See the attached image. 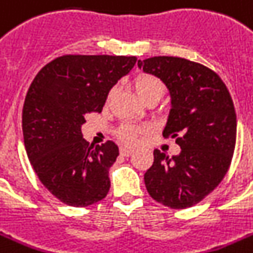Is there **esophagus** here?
I'll return each mask as SVG.
<instances>
[{"instance_id": "34e87169", "label": "esophagus", "mask_w": 253, "mask_h": 253, "mask_svg": "<svg viewBox=\"0 0 253 253\" xmlns=\"http://www.w3.org/2000/svg\"><path fill=\"white\" fill-rule=\"evenodd\" d=\"M120 152H121V154H122V156L130 157L131 154H132L133 150H132V149H128V148H121Z\"/></svg>"}]
</instances>
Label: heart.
<instances>
[{
  "label": "heart",
  "mask_w": 253,
  "mask_h": 253,
  "mask_svg": "<svg viewBox=\"0 0 253 253\" xmlns=\"http://www.w3.org/2000/svg\"><path fill=\"white\" fill-rule=\"evenodd\" d=\"M135 91H136L137 96L143 103L150 100V99H161L165 92V87H163L162 82L154 76L150 74H141L135 80ZM110 97V94H109ZM137 130L132 126H125L121 130V136L126 143L131 144L135 140V135H136Z\"/></svg>",
  "instance_id": "b5f03b06"
}]
</instances>
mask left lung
<instances>
[{"instance_id":"8db88e82","label":"left lung","mask_w":253,"mask_h":253,"mask_svg":"<svg viewBox=\"0 0 253 253\" xmlns=\"http://www.w3.org/2000/svg\"><path fill=\"white\" fill-rule=\"evenodd\" d=\"M144 73L166 84L171 109L163 136L181 148L169 157L158 149L144 175L148 193L169 209L201 202L224 179L237 137L234 104L222 80L205 65L173 56L137 61Z\"/></svg>"}]
</instances>
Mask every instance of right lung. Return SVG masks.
Segmentation results:
<instances>
[{"instance_id": "1", "label": "right lung", "mask_w": 253, "mask_h": 253, "mask_svg": "<svg viewBox=\"0 0 253 253\" xmlns=\"http://www.w3.org/2000/svg\"><path fill=\"white\" fill-rule=\"evenodd\" d=\"M136 61L135 56H60L29 87L23 107L25 150L40 181L65 205L87 207L109 192L118 146L88 145L81 126L87 113H100L110 88Z\"/></svg>"}]
</instances>
